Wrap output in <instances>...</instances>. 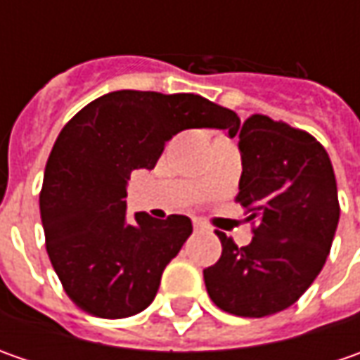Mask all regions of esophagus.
<instances>
[{"label": "esophagus", "mask_w": 360, "mask_h": 360, "mask_svg": "<svg viewBox=\"0 0 360 360\" xmlns=\"http://www.w3.org/2000/svg\"><path fill=\"white\" fill-rule=\"evenodd\" d=\"M206 229H208L206 222H202L200 218H194V230H196V232H204Z\"/></svg>", "instance_id": "34e87169"}]
</instances>
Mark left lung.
Segmentation results:
<instances>
[{
  "label": "left lung",
  "instance_id": "8db88e82",
  "mask_svg": "<svg viewBox=\"0 0 360 360\" xmlns=\"http://www.w3.org/2000/svg\"><path fill=\"white\" fill-rule=\"evenodd\" d=\"M238 140L234 200L246 208L255 236L236 246L216 232L222 255L204 269V283L218 309L260 319L295 304L323 270L339 224V194L330 158L309 131L252 114Z\"/></svg>",
  "mask_w": 360,
  "mask_h": 360
}]
</instances>
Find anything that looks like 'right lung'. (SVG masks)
<instances>
[{"label":"right lung","instance_id":"obj_1","mask_svg":"<svg viewBox=\"0 0 360 360\" xmlns=\"http://www.w3.org/2000/svg\"><path fill=\"white\" fill-rule=\"evenodd\" d=\"M238 126L232 110L196 94L140 90L110 91L63 126L46 164L39 212L51 266L76 307L100 319H126L154 300L192 222L146 212L126 222L130 174L152 170L178 131L234 134Z\"/></svg>","mask_w":360,"mask_h":360}]
</instances>
